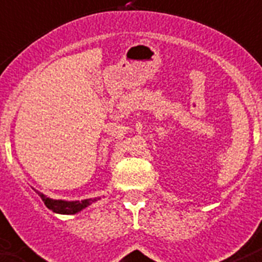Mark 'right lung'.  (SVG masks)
I'll use <instances>...</instances> for the list:
<instances>
[{"instance_id":"right-lung-1","label":"right lung","mask_w":262,"mask_h":262,"mask_svg":"<svg viewBox=\"0 0 262 262\" xmlns=\"http://www.w3.org/2000/svg\"><path fill=\"white\" fill-rule=\"evenodd\" d=\"M38 193V195L41 197V200H42L43 204L46 205V208H49V209L53 210L54 213H60V214H76V213L85 209V208L89 206L90 204H93V202H96L97 200H100V197H96V199H88L82 200V201H63V200L49 199V197H46L42 193Z\"/></svg>"}]
</instances>
